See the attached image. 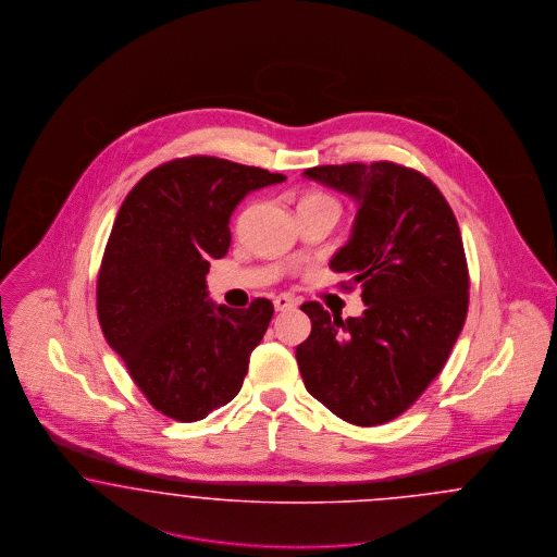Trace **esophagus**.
Masks as SVG:
<instances>
[{
	"label": "esophagus",
	"mask_w": 557,
	"mask_h": 557,
	"mask_svg": "<svg viewBox=\"0 0 557 557\" xmlns=\"http://www.w3.org/2000/svg\"><path fill=\"white\" fill-rule=\"evenodd\" d=\"M273 307H275V311H288V309H294V307H296V302L292 300L290 296L280 294V296H275V298H273Z\"/></svg>",
	"instance_id": "1"
}]
</instances>
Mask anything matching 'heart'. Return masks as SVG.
Wrapping results in <instances>:
<instances>
[{
	"mask_svg": "<svg viewBox=\"0 0 557 557\" xmlns=\"http://www.w3.org/2000/svg\"><path fill=\"white\" fill-rule=\"evenodd\" d=\"M318 200H332L330 196H325V194H313V196H307L302 202H318ZM334 202V200H332Z\"/></svg>",
	"mask_w": 557,
	"mask_h": 557,
	"instance_id": "1",
	"label": "heart"
}]
</instances>
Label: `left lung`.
<instances>
[{
	"label": "left lung",
	"instance_id": "left-lung-1",
	"mask_svg": "<svg viewBox=\"0 0 557 557\" xmlns=\"http://www.w3.org/2000/svg\"><path fill=\"white\" fill-rule=\"evenodd\" d=\"M305 177L355 198L352 234L330 269L361 286V318L300 309L311 334L296 346L307 391L355 425L407 411L449 359L468 315L470 275L449 202L420 171L395 162L325 164Z\"/></svg>",
	"mask_w": 557,
	"mask_h": 557
}]
</instances>
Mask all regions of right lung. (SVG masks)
I'll list each match as a JSON object with an SVG mask.
<instances>
[{
  "mask_svg": "<svg viewBox=\"0 0 557 557\" xmlns=\"http://www.w3.org/2000/svg\"><path fill=\"white\" fill-rule=\"evenodd\" d=\"M284 180L214 157L169 160L119 209L98 273V319L137 388L171 420L198 422L242 388L273 305L216 307L207 273L230 248L239 200Z\"/></svg>",
  "mask_w": 557,
  "mask_h": 557,
  "instance_id": "obj_1",
  "label": "right lung"
}]
</instances>
